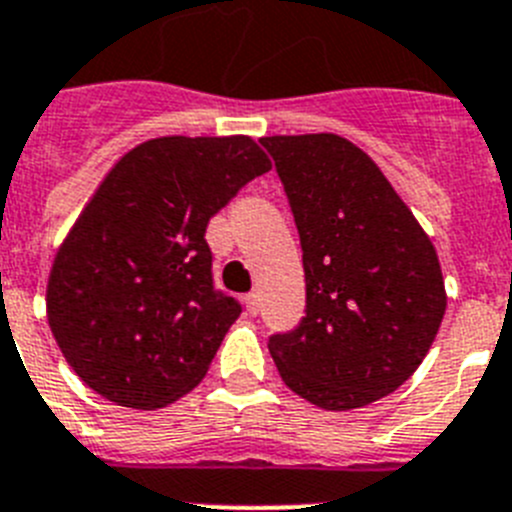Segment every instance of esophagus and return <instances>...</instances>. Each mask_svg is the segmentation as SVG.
I'll return each mask as SVG.
<instances>
[{
    "label": "esophagus",
    "mask_w": 512,
    "mask_h": 512,
    "mask_svg": "<svg viewBox=\"0 0 512 512\" xmlns=\"http://www.w3.org/2000/svg\"><path fill=\"white\" fill-rule=\"evenodd\" d=\"M244 306H247V314L255 317L257 311H260V296H257V293H247V296H244Z\"/></svg>",
    "instance_id": "obj_1"
}]
</instances>
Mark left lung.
I'll use <instances>...</instances> for the list:
<instances>
[{
  "label": "left lung",
  "mask_w": 512,
  "mask_h": 512,
  "mask_svg": "<svg viewBox=\"0 0 512 512\" xmlns=\"http://www.w3.org/2000/svg\"><path fill=\"white\" fill-rule=\"evenodd\" d=\"M304 250L306 317L268 340L283 384L322 410L397 391L446 314L433 242L379 164L337 133L265 136Z\"/></svg>",
  "instance_id": "1"
}]
</instances>
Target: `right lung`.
Segmentation results:
<instances>
[{
	"label": "right lung",
	"instance_id": "obj_1",
	"mask_svg": "<svg viewBox=\"0 0 512 512\" xmlns=\"http://www.w3.org/2000/svg\"><path fill=\"white\" fill-rule=\"evenodd\" d=\"M268 170L250 136H162L102 177L46 288L53 337L92 391L159 410L201 384L242 311L213 291L206 226Z\"/></svg>",
	"mask_w": 512,
	"mask_h": 512
}]
</instances>
